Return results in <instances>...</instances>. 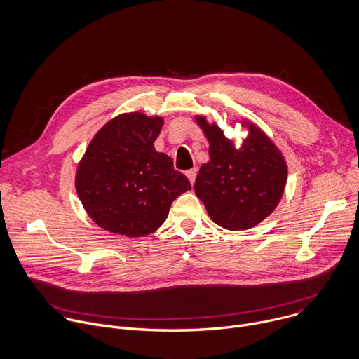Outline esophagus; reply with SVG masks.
<instances>
[{
  "instance_id": "34e87169",
  "label": "esophagus",
  "mask_w": 359,
  "mask_h": 359,
  "mask_svg": "<svg viewBox=\"0 0 359 359\" xmlns=\"http://www.w3.org/2000/svg\"><path fill=\"white\" fill-rule=\"evenodd\" d=\"M185 175L188 177V180L191 181V184H194V182H195V178H196V170H195V168L188 170V171L185 172Z\"/></svg>"
}]
</instances>
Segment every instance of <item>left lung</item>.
Here are the masks:
<instances>
[{"instance_id":"1","label":"left lung","mask_w":359,"mask_h":359,"mask_svg":"<svg viewBox=\"0 0 359 359\" xmlns=\"http://www.w3.org/2000/svg\"><path fill=\"white\" fill-rule=\"evenodd\" d=\"M195 121L209 142V161L201 165L194 189L209 218L228 231L259 225L284 194L287 164L283 153L248 118L239 121L248 130L241 147L205 116H195Z\"/></svg>"}]
</instances>
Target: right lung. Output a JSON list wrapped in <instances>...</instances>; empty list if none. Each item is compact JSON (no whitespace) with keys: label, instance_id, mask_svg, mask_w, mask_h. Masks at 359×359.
<instances>
[{"label":"right lung","instance_id":"1","mask_svg":"<svg viewBox=\"0 0 359 359\" xmlns=\"http://www.w3.org/2000/svg\"><path fill=\"white\" fill-rule=\"evenodd\" d=\"M163 124L161 116L121 113L90 140L75 187L102 229L126 238L151 235L165 222L172 201L191 189L172 160L154 149Z\"/></svg>","mask_w":359,"mask_h":359}]
</instances>
